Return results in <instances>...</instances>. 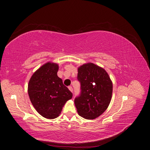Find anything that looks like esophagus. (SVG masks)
I'll return each mask as SVG.
<instances>
[{
  "label": "esophagus",
  "mask_w": 150,
  "mask_h": 150,
  "mask_svg": "<svg viewBox=\"0 0 150 150\" xmlns=\"http://www.w3.org/2000/svg\"><path fill=\"white\" fill-rule=\"evenodd\" d=\"M68 88H69V89L70 90V91L71 92H73V89H72V86H69V87H68Z\"/></svg>",
  "instance_id": "obj_1"
}]
</instances>
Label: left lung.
Returning <instances> with one entry per match:
<instances>
[{"instance_id": "8db88e82", "label": "left lung", "mask_w": 150, "mask_h": 150, "mask_svg": "<svg viewBox=\"0 0 150 150\" xmlns=\"http://www.w3.org/2000/svg\"><path fill=\"white\" fill-rule=\"evenodd\" d=\"M78 71L81 93L74 99L77 111L84 119H96L111 102L112 83L105 69L92 62L80 66Z\"/></svg>"}]
</instances>
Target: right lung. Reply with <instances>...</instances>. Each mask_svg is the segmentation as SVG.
<instances>
[{"label": "right lung", "instance_id": "add662e5", "mask_svg": "<svg viewBox=\"0 0 150 150\" xmlns=\"http://www.w3.org/2000/svg\"><path fill=\"white\" fill-rule=\"evenodd\" d=\"M58 69L57 63L46 62L34 72L28 84L32 104L39 114L50 120L59 116L63 106L72 97L58 77Z\"/></svg>", "mask_w": 150, "mask_h": 150}]
</instances>
